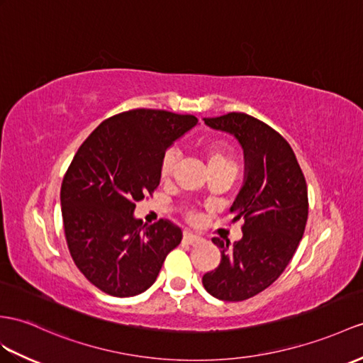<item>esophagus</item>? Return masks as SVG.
I'll list each match as a JSON object with an SVG mask.
<instances>
[{"label":"esophagus","instance_id":"obj_1","mask_svg":"<svg viewBox=\"0 0 363 363\" xmlns=\"http://www.w3.org/2000/svg\"><path fill=\"white\" fill-rule=\"evenodd\" d=\"M201 240H203L201 237L192 234L189 231H184V234H183V242L188 243V245H199Z\"/></svg>","mask_w":363,"mask_h":363}]
</instances>
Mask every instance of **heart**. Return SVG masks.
Instances as JSON below:
<instances>
[{
  "label": "heart",
  "instance_id": "heart-1",
  "mask_svg": "<svg viewBox=\"0 0 363 363\" xmlns=\"http://www.w3.org/2000/svg\"><path fill=\"white\" fill-rule=\"evenodd\" d=\"M205 157L208 162L209 169H217V167H234L235 164L231 157V151H229L228 145L225 143H209L205 147ZM177 160H179V155L174 151V149H169L163 158H162V166H160V175L162 179H167L174 171V167L177 164ZM191 220H196L197 214L191 212L189 214Z\"/></svg>",
  "mask_w": 363,
  "mask_h": 363
}]
</instances>
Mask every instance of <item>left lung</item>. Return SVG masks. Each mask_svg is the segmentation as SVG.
<instances>
[{
  "instance_id": "obj_1",
  "label": "left lung",
  "mask_w": 363,
  "mask_h": 363,
  "mask_svg": "<svg viewBox=\"0 0 363 363\" xmlns=\"http://www.w3.org/2000/svg\"><path fill=\"white\" fill-rule=\"evenodd\" d=\"M203 120L242 145L245 182L231 206L243 237L234 245L212 238L222 260L201 281L216 298L242 302L274 284L293 259L306 226L308 188L293 147L267 123L243 112Z\"/></svg>"
}]
</instances>
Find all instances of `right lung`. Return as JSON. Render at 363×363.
Wrapping results in <instances>:
<instances>
[{
  "instance_id": "1",
  "label": "right lung",
  "mask_w": 363,
  "mask_h": 363,
  "mask_svg": "<svg viewBox=\"0 0 363 363\" xmlns=\"http://www.w3.org/2000/svg\"><path fill=\"white\" fill-rule=\"evenodd\" d=\"M199 123L194 115L132 109L104 120L78 147L61 183L70 255L94 286L113 297L141 294L180 245L166 218L143 225L135 201L160 184L166 149Z\"/></svg>"
}]
</instances>
